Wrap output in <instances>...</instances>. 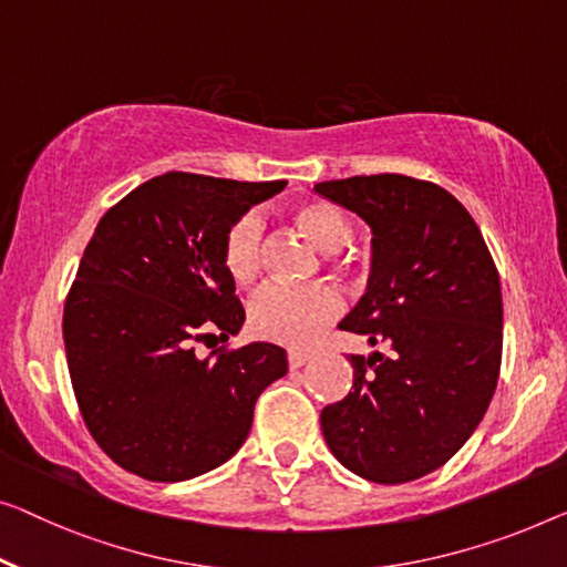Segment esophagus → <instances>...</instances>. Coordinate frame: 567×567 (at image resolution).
Here are the masks:
<instances>
[{
	"label": "esophagus",
	"instance_id": "obj_1",
	"mask_svg": "<svg viewBox=\"0 0 567 567\" xmlns=\"http://www.w3.org/2000/svg\"><path fill=\"white\" fill-rule=\"evenodd\" d=\"M308 361H310V353H308V351H300V349L287 351V364H290V369H300V367H306Z\"/></svg>",
	"mask_w": 567,
	"mask_h": 567
}]
</instances>
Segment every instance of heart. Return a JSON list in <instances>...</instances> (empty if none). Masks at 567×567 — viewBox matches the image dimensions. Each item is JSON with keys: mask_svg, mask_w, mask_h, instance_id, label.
<instances>
[{"mask_svg": "<svg viewBox=\"0 0 567 567\" xmlns=\"http://www.w3.org/2000/svg\"><path fill=\"white\" fill-rule=\"evenodd\" d=\"M295 224L320 249L338 251L351 239V221L331 200H306L292 210ZM265 247V224L255 214L236 216L221 241V261L226 275L236 285L257 280ZM343 312V298L333 285L318 282L292 287L269 282L249 302V328L265 341L282 346H308Z\"/></svg>", "mask_w": 567, "mask_h": 567, "instance_id": "heart-1", "label": "heart"}]
</instances>
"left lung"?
<instances>
[{
  "instance_id": "left-lung-1",
  "label": "left lung",
  "mask_w": 567,
  "mask_h": 567,
  "mask_svg": "<svg viewBox=\"0 0 567 567\" xmlns=\"http://www.w3.org/2000/svg\"><path fill=\"white\" fill-rule=\"evenodd\" d=\"M318 196L371 226V275L341 331L390 353H351L353 386L320 412L333 455L374 484H408L461 451L502 367L499 272L471 214L408 175L318 183Z\"/></svg>"
}]
</instances>
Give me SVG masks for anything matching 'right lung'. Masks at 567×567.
<instances>
[{
	"label": "right lung",
	"instance_id": "1",
	"mask_svg": "<svg viewBox=\"0 0 567 567\" xmlns=\"http://www.w3.org/2000/svg\"><path fill=\"white\" fill-rule=\"evenodd\" d=\"M285 185L173 171L101 216L68 290L63 341L83 422L116 466L147 481L214 471L247 441L259 394L287 374L275 343L196 353L244 323L221 261L226 229Z\"/></svg>",
	"mask_w": 567,
	"mask_h": 567
}]
</instances>
